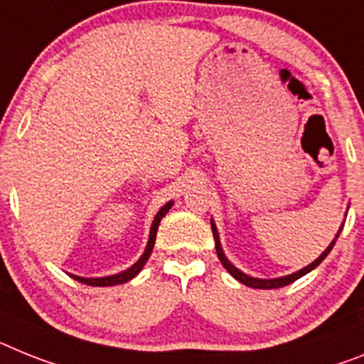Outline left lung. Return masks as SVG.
I'll return each instance as SVG.
<instances>
[{
	"mask_svg": "<svg viewBox=\"0 0 364 364\" xmlns=\"http://www.w3.org/2000/svg\"><path fill=\"white\" fill-rule=\"evenodd\" d=\"M210 228H213V237H215V248H216V253H218L220 262L224 264L225 270H228L229 274H231V276L235 277V279L240 281V283H244V285L252 287V289H279V287L291 285V283H294L296 279H300L301 276H305L307 272H311V270H313V268L318 267L320 262H322L323 259L328 257V253L331 252L333 244H335V240L338 239V235H337V237H335V240H333V242L328 246V250H326V252H323L322 255H320V257L316 259V261L311 262L309 267H305V268H301V270L294 272V274H291V276L279 277V279H255V277H250V276H246V274H242V272H240V270H237V268H235L233 264H231V262L228 261V259H225L224 252H222V246H220L218 233H216V228H215V224H213V222H210Z\"/></svg>",
	"mask_w": 364,
	"mask_h": 364,
	"instance_id": "left-lung-1",
	"label": "left lung"
}]
</instances>
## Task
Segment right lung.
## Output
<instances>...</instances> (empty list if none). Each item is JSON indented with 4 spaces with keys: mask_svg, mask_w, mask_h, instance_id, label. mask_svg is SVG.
<instances>
[{
    "mask_svg": "<svg viewBox=\"0 0 364 364\" xmlns=\"http://www.w3.org/2000/svg\"><path fill=\"white\" fill-rule=\"evenodd\" d=\"M170 207H172V201H168L166 205L163 207V209L159 210L157 216H155L154 224H151V231H149V240H148V246H146V252L142 253V257L139 259V261L133 264V267L129 268V270L122 272V274H118V276H109V277H92V279H87V277H77V276H72L73 279L81 281V283H85V285H92V287H111V285H120V283H125V281L133 279V277L139 274L140 270H142V267L146 264V261H148V257L151 255V250H154L155 246V237H157V229H159V222H161V218H163L164 215H166L168 210H170Z\"/></svg>",
    "mask_w": 364,
    "mask_h": 364,
    "instance_id": "obj_1",
    "label": "right lung"
}]
</instances>
